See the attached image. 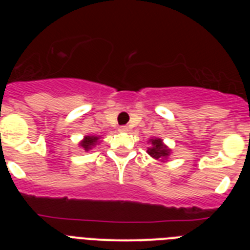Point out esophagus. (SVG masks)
<instances>
[{
  "label": "esophagus",
  "mask_w": 250,
  "mask_h": 250,
  "mask_svg": "<svg viewBox=\"0 0 250 250\" xmlns=\"http://www.w3.org/2000/svg\"><path fill=\"white\" fill-rule=\"evenodd\" d=\"M119 131H120V132H127V131H129V127H127V126H120V127H119Z\"/></svg>",
  "instance_id": "34e87169"
}]
</instances>
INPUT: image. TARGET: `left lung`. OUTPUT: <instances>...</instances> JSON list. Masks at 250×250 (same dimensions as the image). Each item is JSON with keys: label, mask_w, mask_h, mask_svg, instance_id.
<instances>
[{"label": "left lung", "mask_w": 250, "mask_h": 250, "mask_svg": "<svg viewBox=\"0 0 250 250\" xmlns=\"http://www.w3.org/2000/svg\"><path fill=\"white\" fill-rule=\"evenodd\" d=\"M150 147H147V154L151 156L152 159H156V160L160 161H167L170 154H171V149L167 147L164 144L163 139L160 138H151L149 140Z\"/></svg>", "instance_id": "8db88e82"}]
</instances>
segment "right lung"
I'll use <instances>...</instances> for the list:
<instances>
[{
	"label": "right lung",
	"mask_w": 250,
	"mask_h": 250,
	"mask_svg": "<svg viewBox=\"0 0 250 250\" xmlns=\"http://www.w3.org/2000/svg\"><path fill=\"white\" fill-rule=\"evenodd\" d=\"M100 140H101L100 136L85 135V136H83V140L79 143V146H80L81 149L85 150V151H90L92 147H95L96 145L99 144V143H100Z\"/></svg>",
	"instance_id": "add662e5"
}]
</instances>
